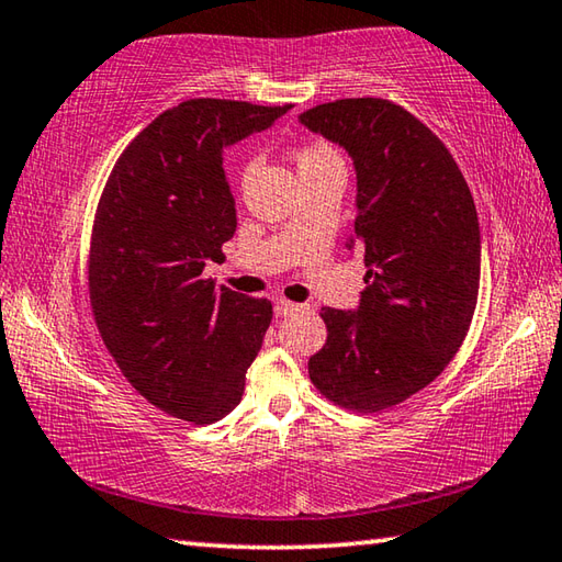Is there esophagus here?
I'll list each match as a JSON object with an SVG mask.
<instances>
[{
  "label": "esophagus",
  "instance_id": "obj_1",
  "mask_svg": "<svg viewBox=\"0 0 562 562\" xmlns=\"http://www.w3.org/2000/svg\"><path fill=\"white\" fill-rule=\"evenodd\" d=\"M300 307L302 304H294V302H290V300H274V312H278L280 317H288V315H292V312H300Z\"/></svg>",
  "mask_w": 562,
  "mask_h": 562
}]
</instances>
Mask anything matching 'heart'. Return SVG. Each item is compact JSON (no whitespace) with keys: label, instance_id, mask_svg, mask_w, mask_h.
<instances>
[{"label":"heart","instance_id":"heart-1","mask_svg":"<svg viewBox=\"0 0 562 562\" xmlns=\"http://www.w3.org/2000/svg\"><path fill=\"white\" fill-rule=\"evenodd\" d=\"M294 164H297L300 173H310V170H319V168L339 164V156L327 144L315 140V144H304L294 150Z\"/></svg>","mask_w":562,"mask_h":562}]
</instances>
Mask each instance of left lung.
I'll return each mask as SVG.
<instances>
[{"label": "left lung", "mask_w": 562, "mask_h": 562, "mask_svg": "<svg viewBox=\"0 0 562 562\" xmlns=\"http://www.w3.org/2000/svg\"><path fill=\"white\" fill-rule=\"evenodd\" d=\"M300 123L355 160L347 247L367 268L355 312H319L327 341L310 379L329 402L382 412L431 384L463 345L479 300V215L449 148L396 103L339 99Z\"/></svg>", "instance_id": "left-lung-1"}]
</instances>
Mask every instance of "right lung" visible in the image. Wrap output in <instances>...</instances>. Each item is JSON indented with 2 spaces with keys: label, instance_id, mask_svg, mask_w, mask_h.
<instances>
[{
  "label": "right lung",
  "instance_id": "1",
  "mask_svg": "<svg viewBox=\"0 0 562 562\" xmlns=\"http://www.w3.org/2000/svg\"><path fill=\"white\" fill-rule=\"evenodd\" d=\"M288 106L190 99L113 166L93 221L89 297L103 345L140 396L190 424L240 404L272 304L203 278L237 227L223 150Z\"/></svg>",
  "mask_w": 562,
  "mask_h": 562
}]
</instances>
